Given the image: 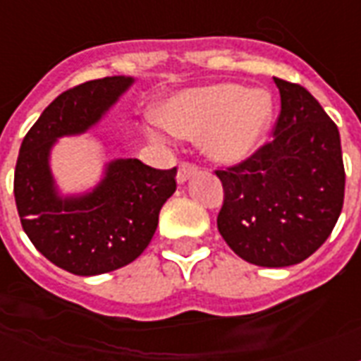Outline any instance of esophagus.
Segmentation results:
<instances>
[{
  "instance_id": "1",
  "label": "esophagus",
  "mask_w": 361,
  "mask_h": 361,
  "mask_svg": "<svg viewBox=\"0 0 361 361\" xmlns=\"http://www.w3.org/2000/svg\"><path fill=\"white\" fill-rule=\"evenodd\" d=\"M198 172V166L195 163H189V161H183V163L180 164V169H178V181L180 183H183V181H187L191 176H195Z\"/></svg>"
}]
</instances>
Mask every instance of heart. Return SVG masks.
<instances>
[{
	"mask_svg": "<svg viewBox=\"0 0 361 361\" xmlns=\"http://www.w3.org/2000/svg\"><path fill=\"white\" fill-rule=\"evenodd\" d=\"M159 120L187 138L204 135V152L221 163H240L262 146L274 120L268 92L238 84L200 87L174 97L159 110Z\"/></svg>",
	"mask_w": 361,
	"mask_h": 361,
	"instance_id": "b5f03b06",
	"label": "heart"
}]
</instances>
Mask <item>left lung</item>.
I'll use <instances>...</instances> for the list:
<instances>
[{"instance_id":"left-lung-1","label":"left lung","mask_w":361,"mask_h":361,"mask_svg":"<svg viewBox=\"0 0 361 361\" xmlns=\"http://www.w3.org/2000/svg\"><path fill=\"white\" fill-rule=\"evenodd\" d=\"M281 112L274 138L215 170L225 200L217 228L232 251L264 268L303 262L334 231L345 200L337 125L300 84L274 78Z\"/></svg>"}]
</instances>
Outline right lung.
I'll list each match as a JSON object with an SVG mask.
<instances>
[{
    "instance_id": "right-lung-1",
    "label": "right lung",
    "mask_w": 361,
    "mask_h": 361,
    "mask_svg": "<svg viewBox=\"0 0 361 361\" xmlns=\"http://www.w3.org/2000/svg\"><path fill=\"white\" fill-rule=\"evenodd\" d=\"M130 84L129 76H106L71 87L48 104L20 146L14 200L22 228L37 251L75 275L109 274L140 257L176 191V166L159 170L118 159L92 192L71 198L56 192L48 169L56 138L90 129Z\"/></svg>"
}]
</instances>
